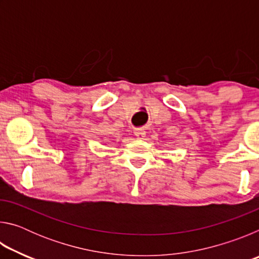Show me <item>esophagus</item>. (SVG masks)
I'll use <instances>...</instances> for the list:
<instances>
[{"instance_id":"obj_1","label":"esophagus","mask_w":259,"mask_h":259,"mask_svg":"<svg viewBox=\"0 0 259 259\" xmlns=\"http://www.w3.org/2000/svg\"><path fill=\"white\" fill-rule=\"evenodd\" d=\"M134 134H135V136H136V137H137V138L143 139L144 137H145L146 131L144 130V129H136V130L134 131Z\"/></svg>"}]
</instances>
